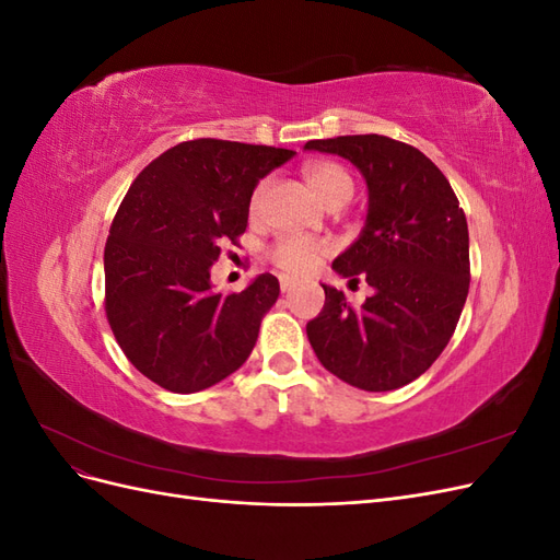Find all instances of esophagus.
I'll return each instance as SVG.
<instances>
[{
    "label": "esophagus",
    "mask_w": 560,
    "mask_h": 560,
    "mask_svg": "<svg viewBox=\"0 0 560 560\" xmlns=\"http://www.w3.org/2000/svg\"><path fill=\"white\" fill-rule=\"evenodd\" d=\"M294 287H296V282H294L292 278H280V290H282V294L294 292Z\"/></svg>",
    "instance_id": "1"
}]
</instances>
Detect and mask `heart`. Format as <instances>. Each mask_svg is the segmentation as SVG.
I'll return each instance as SVG.
<instances>
[{"instance_id": "b5f03b06", "label": "heart", "mask_w": 560, "mask_h": 560, "mask_svg": "<svg viewBox=\"0 0 560 560\" xmlns=\"http://www.w3.org/2000/svg\"><path fill=\"white\" fill-rule=\"evenodd\" d=\"M303 175L308 179V186L313 194L325 202V206H331V202L338 200H348L354 191V184L350 173L343 165H338L334 161H315L303 167ZM268 184L261 182L257 189L252 194L249 200V212L257 214L261 210V202L266 196ZM327 245L313 241V238H301V235H290V238H282L270 249V259L278 268H282L284 273L292 276H308L319 266V261L325 259Z\"/></svg>"}]
</instances>
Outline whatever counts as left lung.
<instances>
[{
  "label": "left lung",
  "instance_id": "obj_1",
  "mask_svg": "<svg viewBox=\"0 0 560 560\" xmlns=\"http://www.w3.org/2000/svg\"><path fill=\"white\" fill-rule=\"evenodd\" d=\"M350 161L366 182L364 226L331 268L374 290L360 308L331 284L306 325L327 371L366 393L425 374L460 319L469 290L467 219L448 179L411 144L343 135L303 147Z\"/></svg>",
  "mask_w": 560,
  "mask_h": 560
}]
</instances>
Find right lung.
I'll return each instance as SVG.
<instances>
[{
	"label": "right lung",
	"instance_id": "obj_1",
	"mask_svg": "<svg viewBox=\"0 0 560 560\" xmlns=\"http://www.w3.org/2000/svg\"><path fill=\"white\" fill-rule=\"evenodd\" d=\"M290 149L182 142L130 184L105 245V311L118 346L149 381L191 395L238 371L280 294L261 273L241 294H214L222 243L247 229L257 184Z\"/></svg>",
	"mask_w": 560,
	"mask_h": 560
}]
</instances>
